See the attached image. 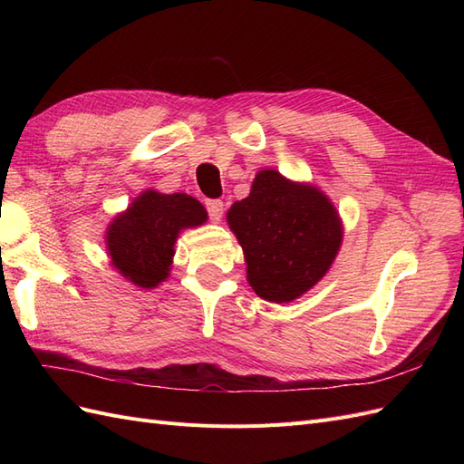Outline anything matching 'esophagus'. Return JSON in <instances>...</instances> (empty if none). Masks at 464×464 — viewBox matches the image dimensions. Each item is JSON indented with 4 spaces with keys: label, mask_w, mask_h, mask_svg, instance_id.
Listing matches in <instances>:
<instances>
[{
    "label": "esophagus",
    "mask_w": 464,
    "mask_h": 464,
    "mask_svg": "<svg viewBox=\"0 0 464 464\" xmlns=\"http://www.w3.org/2000/svg\"><path fill=\"white\" fill-rule=\"evenodd\" d=\"M207 210H208V217L213 222H218L222 218V210H224V203L220 199H208L207 203Z\"/></svg>",
    "instance_id": "34e87169"
}]
</instances>
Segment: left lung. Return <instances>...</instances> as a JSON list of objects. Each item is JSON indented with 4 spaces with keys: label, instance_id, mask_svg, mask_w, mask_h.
Wrapping results in <instances>:
<instances>
[{
    "label": "left lung",
    "instance_id": "1",
    "mask_svg": "<svg viewBox=\"0 0 464 464\" xmlns=\"http://www.w3.org/2000/svg\"><path fill=\"white\" fill-rule=\"evenodd\" d=\"M227 222L244 249L247 283L259 298L288 304L325 276L343 246V218L325 191L273 168L259 170Z\"/></svg>",
    "mask_w": 464,
    "mask_h": 464
}]
</instances>
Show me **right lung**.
Returning <instances> with one entry per match:
<instances>
[{"label": "right lung", "mask_w": 464, "mask_h": 464, "mask_svg": "<svg viewBox=\"0 0 464 464\" xmlns=\"http://www.w3.org/2000/svg\"><path fill=\"white\" fill-rule=\"evenodd\" d=\"M207 218L205 207L188 193L145 189L106 227L110 263L137 288H157L170 276L179 232Z\"/></svg>", "instance_id": "1"}]
</instances>
